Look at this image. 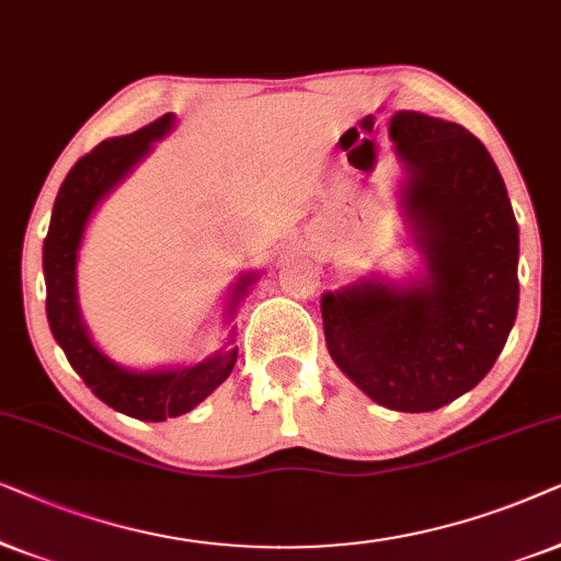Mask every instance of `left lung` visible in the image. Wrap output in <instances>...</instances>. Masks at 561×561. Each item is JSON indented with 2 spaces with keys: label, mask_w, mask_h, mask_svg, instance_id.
Returning <instances> with one entry per match:
<instances>
[{
  "label": "left lung",
  "mask_w": 561,
  "mask_h": 561,
  "mask_svg": "<svg viewBox=\"0 0 561 561\" xmlns=\"http://www.w3.org/2000/svg\"><path fill=\"white\" fill-rule=\"evenodd\" d=\"M400 215L421 272L320 295L328 354L377 405L431 413L497 362L518 312V222L488 148L449 119H390Z\"/></svg>",
  "instance_id": "1"
}]
</instances>
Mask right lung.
I'll list each match as a JSON object with an SVG mask.
<instances>
[{
    "mask_svg": "<svg viewBox=\"0 0 561 561\" xmlns=\"http://www.w3.org/2000/svg\"><path fill=\"white\" fill-rule=\"evenodd\" d=\"M176 115L169 112L130 136L107 138L73 163L69 176L50 213L46 243H43V276H46V312L50 333L64 348L73 371L84 379L87 387L117 413L138 421L161 423L167 417L190 413L226 382L236 367L238 348H230L236 328H230L228 343L203 362L190 367H156L130 369L112 362L92 341V333L81 318L77 293L79 251L84 243L89 220L104 199L133 174L140 161L148 159L153 144H159L174 130ZM256 274H241L230 287L226 302V323L236 316L238 302L243 300Z\"/></svg>",
    "mask_w": 561,
    "mask_h": 561,
    "instance_id": "right-lung-1",
    "label": "right lung"
}]
</instances>
